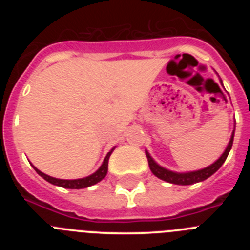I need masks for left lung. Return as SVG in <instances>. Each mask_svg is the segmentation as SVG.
<instances>
[{
  "mask_svg": "<svg viewBox=\"0 0 250 250\" xmlns=\"http://www.w3.org/2000/svg\"><path fill=\"white\" fill-rule=\"evenodd\" d=\"M219 80H220V83L223 85L222 79H219ZM234 131H235V129H234L233 132H231L230 140H229L228 145H227V147H225L224 152H223L222 155H220L219 159H216L213 164H210L209 167H203V169H199V170H194V171L178 173V171H173V170H169V169H167V167L159 165L158 163H156V161L151 158L150 152L145 149V154H146L147 161H149L150 170H151V173L154 174L156 178L161 179V180H164V182H167V183H170V184L191 185V184H195V183L203 182V180H205V179H208L209 176L213 175L216 170L219 169V167L224 164L225 159H227V156H228L231 146H233Z\"/></svg>",
  "mask_w": 250,
  "mask_h": 250,
  "instance_id": "left-lung-1",
  "label": "left lung"
}]
</instances>
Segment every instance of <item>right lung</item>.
<instances>
[{
    "mask_svg": "<svg viewBox=\"0 0 250 250\" xmlns=\"http://www.w3.org/2000/svg\"><path fill=\"white\" fill-rule=\"evenodd\" d=\"M115 147L116 146H114L109 152H107V155H106L105 159H104L101 167H99V169L96 170L95 173H92L91 175L85 176V178L71 179V180H70V179L52 178V176L47 175V174L42 173V171H40V170L37 169V167H35L34 165H32V167H34V169L36 170V173L39 174L40 176H42L46 182L56 185V187L65 188V189H83V188H89V187H91V185L98 184L99 182H101V180L105 178L106 174H107V164H109V158H110V155H111V152L115 150Z\"/></svg>",
    "mask_w": 250,
    "mask_h": 250,
    "instance_id": "1",
    "label": "right lung"
}]
</instances>
